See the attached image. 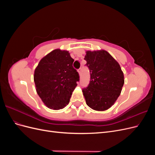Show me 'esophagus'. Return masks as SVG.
<instances>
[{"mask_svg":"<svg viewBox=\"0 0 155 155\" xmlns=\"http://www.w3.org/2000/svg\"><path fill=\"white\" fill-rule=\"evenodd\" d=\"M78 73H79V74H81V68H79V69L78 70Z\"/></svg>","mask_w":155,"mask_h":155,"instance_id":"34e87169","label":"esophagus"}]
</instances>
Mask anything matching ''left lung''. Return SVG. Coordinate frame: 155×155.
<instances>
[{"mask_svg": "<svg viewBox=\"0 0 155 155\" xmlns=\"http://www.w3.org/2000/svg\"><path fill=\"white\" fill-rule=\"evenodd\" d=\"M84 59L90 70L91 81L83 88L87 105L104 111L114 105L124 84V76L119 63L107 51H87Z\"/></svg>", "mask_w": 155, "mask_h": 155, "instance_id": "left-lung-1", "label": "left lung"}]
</instances>
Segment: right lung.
I'll list each match as a JSON object with an SVG mask.
<instances>
[{"instance_id":"obj_1","label":"right lung","mask_w":155,"mask_h":155,"mask_svg":"<svg viewBox=\"0 0 155 155\" xmlns=\"http://www.w3.org/2000/svg\"><path fill=\"white\" fill-rule=\"evenodd\" d=\"M74 61L68 51L55 49L42 58L35 70L36 91L51 109H61L68 105L79 81Z\"/></svg>"}]
</instances>
